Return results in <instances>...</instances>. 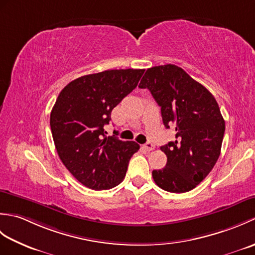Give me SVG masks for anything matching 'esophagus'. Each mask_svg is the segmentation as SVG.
Listing matches in <instances>:
<instances>
[{
	"instance_id": "esophagus-1",
	"label": "esophagus",
	"mask_w": 255,
	"mask_h": 255,
	"mask_svg": "<svg viewBox=\"0 0 255 255\" xmlns=\"http://www.w3.org/2000/svg\"><path fill=\"white\" fill-rule=\"evenodd\" d=\"M143 148L147 151H152L154 149V144L151 142H147L145 144H143Z\"/></svg>"
}]
</instances>
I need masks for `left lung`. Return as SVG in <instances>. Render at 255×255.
I'll return each instance as SVG.
<instances>
[{"instance_id": "8db88e82", "label": "left lung", "mask_w": 255, "mask_h": 255, "mask_svg": "<svg viewBox=\"0 0 255 255\" xmlns=\"http://www.w3.org/2000/svg\"><path fill=\"white\" fill-rule=\"evenodd\" d=\"M161 107L165 128L174 127L175 140L162 145L167 162L153 170L156 185L171 193L192 191L213 170L225 133V121L210 92L174 64L152 67L140 81Z\"/></svg>"}]
</instances>
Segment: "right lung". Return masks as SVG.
<instances>
[{
    "instance_id": "add662e5",
    "label": "right lung",
    "mask_w": 255,
    "mask_h": 255,
    "mask_svg": "<svg viewBox=\"0 0 255 255\" xmlns=\"http://www.w3.org/2000/svg\"><path fill=\"white\" fill-rule=\"evenodd\" d=\"M143 69L107 70L70 82L50 114V127L59 158L69 172L94 191L122 183L129 160L139 150L134 141L106 136L114 107L136 89ZM117 132V131H114Z\"/></svg>"
}]
</instances>
